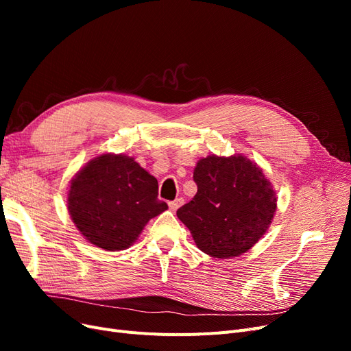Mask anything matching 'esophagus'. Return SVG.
<instances>
[{"mask_svg": "<svg viewBox=\"0 0 351 351\" xmlns=\"http://www.w3.org/2000/svg\"><path fill=\"white\" fill-rule=\"evenodd\" d=\"M184 204V200L182 199V197H178V199H176V200H173V202H169L168 204V206H169V209H171L173 212H176L180 206H182Z\"/></svg>", "mask_w": 351, "mask_h": 351, "instance_id": "34e87169", "label": "esophagus"}]
</instances>
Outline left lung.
I'll return each instance as SVG.
<instances>
[{"label":"left lung","mask_w":351,"mask_h":351,"mask_svg":"<svg viewBox=\"0 0 351 351\" xmlns=\"http://www.w3.org/2000/svg\"><path fill=\"white\" fill-rule=\"evenodd\" d=\"M195 197L177 210L196 246L228 259L252 249L271 226L277 196L262 169L243 155L202 158Z\"/></svg>","instance_id":"obj_1"}]
</instances>
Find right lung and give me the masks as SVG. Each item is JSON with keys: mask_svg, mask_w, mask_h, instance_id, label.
Listing matches in <instances>:
<instances>
[{"mask_svg": "<svg viewBox=\"0 0 351 351\" xmlns=\"http://www.w3.org/2000/svg\"><path fill=\"white\" fill-rule=\"evenodd\" d=\"M69 214L88 241L105 250H124L151 218L168 205L158 199L154 176L125 155L104 154L74 176Z\"/></svg>", "mask_w": 351, "mask_h": 351, "instance_id": "obj_1", "label": "right lung"}]
</instances>
